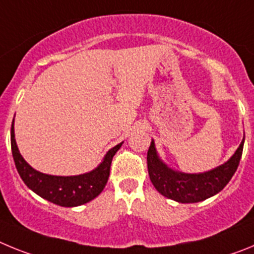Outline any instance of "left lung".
Instances as JSON below:
<instances>
[{
    "mask_svg": "<svg viewBox=\"0 0 254 254\" xmlns=\"http://www.w3.org/2000/svg\"><path fill=\"white\" fill-rule=\"evenodd\" d=\"M244 138L232 158L223 165L198 174L173 170L164 164L155 149L154 140L147 151L150 181L159 193L181 203H194L219 193L237 172L243 152Z\"/></svg>",
    "mask_w": 254,
    "mask_h": 254,
    "instance_id": "obj_1",
    "label": "left lung"
}]
</instances>
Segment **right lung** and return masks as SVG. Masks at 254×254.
Here are the masks:
<instances>
[{
  "mask_svg": "<svg viewBox=\"0 0 254 254\" xmlns=\"http://www.w3.org/2000/svg\"><path fill=\"white\" fill-rule=\"evenodd\" d=\"M122 143H118L109 150L99 167L91 172L71 177L49 176L35 170L24 160L15 141L13 121L11 126V150L13 161L24 183L42 198L64 207L84 205L102 193L109 178L112 159L121 149Z\"/></svg>",
  "mask_w": 254,
  "mask_h": 254,
  "instance_id": "add662e5",
  "label": "right lung"
}]
</instances>
